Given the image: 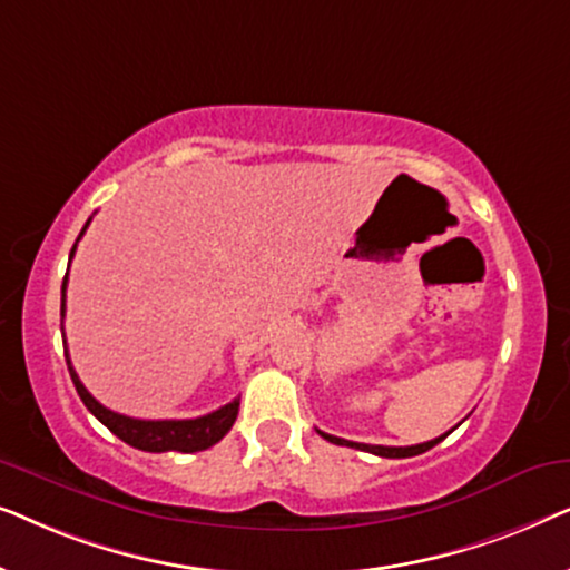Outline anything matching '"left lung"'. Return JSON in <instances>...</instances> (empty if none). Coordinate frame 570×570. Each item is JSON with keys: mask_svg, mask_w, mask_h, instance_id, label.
Segmentation results:
<instances>
[{"mask_svg": "<svg viewBox=\"0 0 570 570\" xmlns=\"http://www.w3.org/2000/svg\"><path fill=\"white\" fill-rule=\"evenodd\" d=\"M451 431H454V428H451ZM451 431H449V433H451ZM449 433H443V435H439V439H433V441L417 443V446H373V443H355V441H345V439H337V435H330V433H322V431H318V435H322V439H326L330 443H337V446L361 449V451H368V454L386 456V459H404V456H417V454H423V451L433 449L435 443H441L443 439H446Z\"/></svg>", "mask_w": 570, "mask_h": 570, "instance_id": "1", "label": "left lung"}]
</instances>
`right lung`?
I'll list each match as a JSON object with an SVG mask.
<instances>
[{
	"label": "right lung",
	"mask_w": 570,
	"mask_h": 570,
	"mask_svg": "<svg viewBox=\"0 0 570 570\" xmlns=\"http://www.w3.org/2000/svg\"><path fill=\"white\" fill-rule=\"evenodd\" d=\"M88 225H90V220L85 223V228H88ZM85 228L80 230L77 240L82 238ZM77 240H75L72 252H69V262H72V256H75ZM65 293H67V275H65V283H61V318H65ZM65 345H67V340H65ZM65 357H67L69 376H72V384L77 389V394H80V400L85 402V407H88L92 415H96L100 423L108 428V431H111L114 435H119L124 443H129V446H135V449L153 451V454H163V451H181V454L205 451L209 446H215V443L230 431L233 423H236V417H238L240 400H233L225 404V407L209 412V415L191 417V420H137V417L119 415V412L104 407V404H100L96 396H92L88 389L82 386L80 376H77L72 368V361H69L67 347H65Z\"/></svg>",
	"instance_id": "right-lung-1"
}]
</instances>
